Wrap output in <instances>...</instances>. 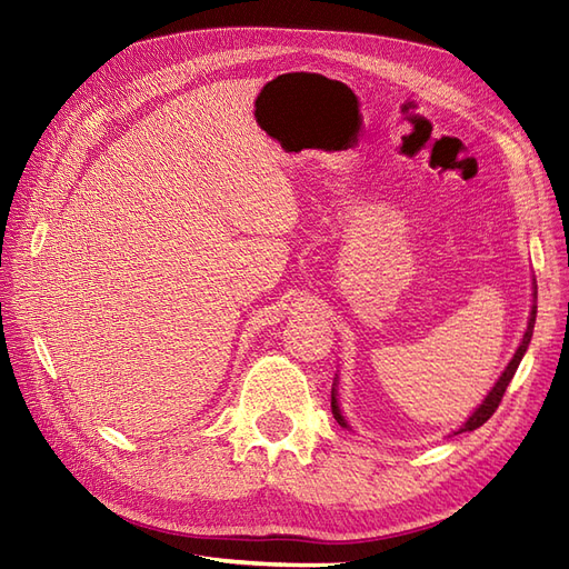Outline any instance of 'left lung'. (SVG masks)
<instances>
[{"mask_svg": "<svg viewBox=\"0 0 569 569\" xmlns=\"http://www.w3.org/2000/svg\"><path fill=\"white\" fill-rule=\"evenodd\" d=\"M533 321H537V307H531V317H529V327H527V331H525V338H522V343H519V348H517V352H515V357L510 360V365H508V369L502 371V377L498 379V383L493 386V391L486 396V400L479 405L477 408V412L469 417L467 421H465V427L460 429V433L462 431H475V429H479L483 421H489V417L498 410V405H500V400H502V396H506V388H508V383L512 381V377H515V371H517V367H519V362H522V357H525V352H527V348H529V340H531V333H533ZM331 410H333V417L338 419V425L340 427H348L346 425V419L340 417V410H338V402H336V391L331 393Z\"/></svg>", "mask_w": 569, "mask_h": 569, "instance_id": "obj_1", "label": "left lung"}]
</instances>
